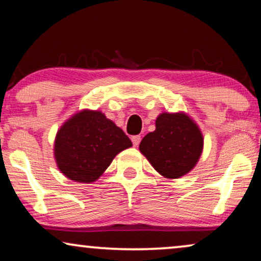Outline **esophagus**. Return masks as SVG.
Segmentation results:
<instances>
[{"label":"esophagus","instance_id":"esophagus-1","mask_svg":"<svg viewBox=\"0 0 261 261\" xmlns=\"http://www.w3.org/2000/svg\"><path fill=\"white\" fill-rule=\"evenodd\" d=\"M140 140H141V137L140 135H135V137H132V142H133L134 147H137L140 144Z\"/></svg>","mask_w":261,"mask_h":261}]
</instances>
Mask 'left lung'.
I'll return each mask as SVG.
<instances>
[{"label":"left lung","mask_w":261,"mask_h":261,"mask_svg":"<svg viewBox=\"0 0 261 261\" xmlns=\"http://www.w3.org/2000/svg\"><path fill=\"white\" fill-rule=\"evenodd\" d=\"M204 146L201 128L184 112L159 114L155 129L139 146L154 170L167 179H177L197 165Z\"/></svg>","instance_id":"8db88e82"}]
</instances>
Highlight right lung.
Here are the masks:
<instances>
[{"label":"right lung","mask_w":261,"mask_h":261,"mask_svg":"<svg viewBox=\"0 0 261 261\" xmlns=\"http://www.w3.org/2000/svg\"><path fill=\"white\" fill-rule=\"evenodd\" d=\"M132 146L129 138L105 113L82 109L57 132L53 155L66 178L90 184L105 173L120 152Z\"/></svg>","instance_id":"add662e5"}]
</instances>
